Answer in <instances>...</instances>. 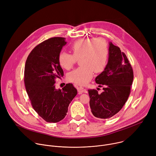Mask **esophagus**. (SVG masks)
Listing matches in <instances>:
<instances>
[{"instance_id":"34e87169","label":"esophagus","mask_w":156,"mask_h":156,"mask_svg":"<svg viewBox=\"0 0 156 156\" xmlns=\"http://www.w3.org/2000/svg\"><path fill=\"white\" fill-rule=\"evenodd\" d=\"M78 91L79 93H87V90L83 87H78Z\"/></svg>"}]
</instances>
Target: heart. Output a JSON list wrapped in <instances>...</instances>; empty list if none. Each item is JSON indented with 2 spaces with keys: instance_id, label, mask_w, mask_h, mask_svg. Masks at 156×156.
Here are the masks:
<instances>
[{
  "instance_id": "1",
  "label": "heart",
  "mask_w": 156,
  "mask_h": 156,
  "mask_svg": "<svg viewBox=\"0 0 156 156\" xmlns=\"http://www.w3.org/2000/svg\"><path fill=\"white\" fill-rule=\"evenodd\" d=\"M73 55L61 52L58 55L60 65L69 70L80 59L81 66L71 72L68 78L70 81L80 85L90 81L93 71L99 73L105 69L108 58V49L105 41L101 38L81 39L75 42L70 48Z\"/></svg>"
}]
</instances>
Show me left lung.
I'll return each mask as SVG.
<instances>
[{"mask_svg":"<svg viewBox=\"0 0 156 156\" xmlns=\"http://www.w3.org/2000/svg\"><path fill=\"white\" fill-rule=\"evenodd\" d=\"M108 62L104 71L96 78L104 91L89 90L90 105L94 117L107 119L122 109L130 94L133 72L126 55L120 49L110 42Z\"/></svg>","mask_w":156,"mask_h":156,"instance_id":"1","label":"left lung"}]
</instances>
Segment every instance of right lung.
Instances as JSON below:
<instances>
[{
    "label": "right lung",
    "instance_id": "add662e5",
    "mask_svg": "<svg viewBox=\"0 0 156 156\" xmlns=\"http://www.w3.org/2000/svg\"><path fill=\"white\" fill-rule=\"evenodd\" d=\"M66 44L65 38L55 37L38 44L29 54L25 66L24 81L31 105L47 122L63 120L77 94L72 84L57 90L55 79L63 76L58 55Z\"/></svg>",
    "mask_w": 156,
    "mask_h": 156
}]
</instances>
